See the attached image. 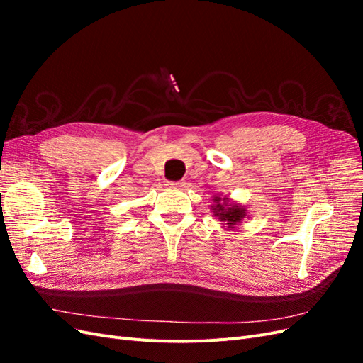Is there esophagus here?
I'll return each instance as SVG.
<instances>
[{
	"label": "esophagus",
	"mask_w": 363,
	"mask_h": 363,
	"mask_svg": "<svg viewBox=\"0 0 363 363\" xmlns=\"http://www.w3.org/2000/svg\"><path fill=\"white\" fill-rule=\"evenodd\" d=\"M167 186H169V188H174V189H182L184 186V182H168Z\"/></svg>",
	"instance_id": "obj_1"
}]
</instances>
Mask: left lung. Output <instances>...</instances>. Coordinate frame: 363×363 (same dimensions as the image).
I'll return each mask as SVG.
<instances>
[{
    "instance_id": "1",
    "label": "left lung",
    "mask_w": 363,
    "mask_h": 363,
    "mask_svg": "<svg viewBox=\"0 0 363 363\" xmlns=\"http://www.w3.org/2000/svg\"><path fill=\"white\" fill-rule=\"evenodd\" d=\"M213 204L211 206L213 216L218 218V221L223 223V228L227 227V230H235L242 219L247 218V207L235 203L228 199V196L223 195H213L212 199Z\"/></svg>"
}]
</instances>
